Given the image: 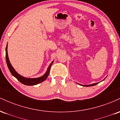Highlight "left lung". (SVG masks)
I'll return each mask as SVG.
<instances>
[{
	"mask_svg": "<svg viewBox=\"0 0 120 120\" xmlns=\"http://www.w3.org/2000/svg\"><path fill=\"white\" fill-rule=\"evenodd\" d=\"M105 78H104V79H103V81H104V79H105ZM99 83V82H98V83H93V84H91V85H81V84H79V83H77L78 84V85H81V86H85V87H90V86H94V85H97V84H98Z\"/></svg>",
	"mask_w": 120,
	"mask_h": 120,
	"instance_id": "obj_1",
	"label": "left lung"
}]
</instances>
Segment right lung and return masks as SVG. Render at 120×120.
Returning <instances> with one entry per match:
<instances>
[{
	"instance_id": "add662e5",
	"label": "right lung",
	"mask_w": 120,
	"mask_h": 120,
	"mask_svg": "<svg viewBox=\"0 0 120 120\" xmlns=\"http://www.w3.org/2000/svg\"><path fill=\"white\" fill-rule=\"evenodd\" d=\"M7 47H8V44L7 45L6 49H5V57H6V63L7 64L8 68L9 69V71L11 73L13 76H14L15 78H17L18 81H19L21 83L24 84L25 85H27V86H34V85H36L37 84H39L41 82H43L47 79V78L49 76V71H50L52 63H53V61L51 62L50 64L49 65V67H48L47 70L46 72L42 76L38 78H26L22 76L20 74H19L15 70L11 64L10 61H9V57L8 55V51H7Z\"/></svg>"
}]
</instances>
